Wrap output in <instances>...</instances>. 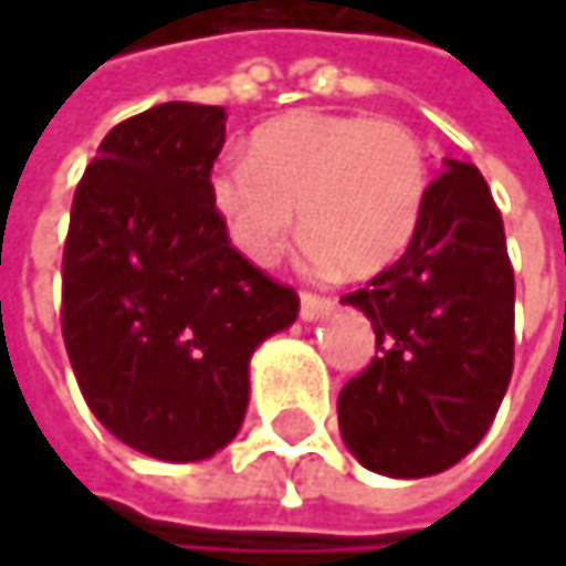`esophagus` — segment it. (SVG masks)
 I'll return each instance as SVG.
<instances>
[{"instance_id":"34e87169","label":"esophagus","mask_w":566,"mask_h":566,"mask_svg":"<svg viewBox=\"0 0 566 566\" xmlns=\"http://www.w3.org/2000/svg\"><path fill=\"white\" fill-rule=\"evenodd\" d=\"M327 311H331V301H327V297H317V294H301V321L314 324V321H321Z\"/></svg>"}]
</instances>
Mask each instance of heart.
<instances>
[{"label":"heart","instance_id":"b5f03b06","mask_svg":"<svg viewBox=\"0 0 566 566\" xmlns=\"http://www.w3.org/2000/svg\"><path fill=\"white\" fill-rule=\"evenodd\" d=\"M206 186L229 242L252 265L282 255L297 209L311 269L370 279L409 249L429 164L399 120L294 111L252 134L249 160H219Z\"/></svg>","mask_w":566,"mask_h":566}]
</instances>
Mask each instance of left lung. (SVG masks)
<instances>
[{
  "instance_id": "obj_1",
  "label": "left lung",
  "mask_w": 566,
  "mask_h": 566,
  "mask_svg": "<svg viewBox=\"0 0 566 566\" xmlns=\"http://www.w3.org/2000/svg\"><path fill=\"white\" fill-rule=\"evenodd\" d=\"M340 301L377 334L374 364L337 396L350 455L390 479L462 462L489 432L514 364V272L485 176L446 160L402 259Z\"/></svg>"
}]
</instances>
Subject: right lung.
I'll return each mask as SVG.
<instances>
[{
  "instance_id": "1",
  "label": "right lung",
  "mask_w": 566,
  "mask_h": 566,
  "mask_svg": "<svg viewBox=\"0 0 566 566\" xmlns=\"http://www.w3.org/2000/svg\"><path fill=\"white\" fill-rule=\"evenodd\" d=\"M226 111L170 101L117 124L84 170L61 265V334L101 426L160 462L222 452L249 364L297 294L242 259L209 202Z\"/></svg>"
}]
</instances>
